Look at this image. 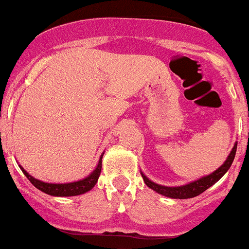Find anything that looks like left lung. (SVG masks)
I'll return each instance as SVG.
<instances>
[{
    "instance_id": "left-lung-1",
    "label": "left lung",
    "mask_w": 249,
    "mask_h": 249,
    "mask_svg": "<svg viewBox=\"0 0 249 249\" xmlns=\"http://www.w3.org/2000/svg\"><path fill=\"white\" fill-rule=\"evenodd\" d=\"M236 149H237V142H235L233 144L231 152L228 155L227 160L223 162V165L220 167H218L215 171L207 176H203L201 178H197L196 180H193V182L187 183L184 185H178V187H167V185H161L154 183L153 180H150L147 176L141 171L143 180L147 184V187H149L150 189H153L154 192H157L158 194H161L164 196L170 197V199H190V197H195L197 195H200L201 193L207 190L208 188L212 187L213 184L218 182L225 173L228 172V170L231 166L233 159H235Z\"/></svg>"
}]
</instances>
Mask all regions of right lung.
<instances>
[{
	"label": "right lung",
	"mask_w": 249,
	"mask_h": 249,
	"mask_svg": "<svg viewBox=\"0 0 249 249\" xmlns=\"http://www.w3.org/2000/svg\"><path fill=\"white\" fill-rule=\"evenodd\" d=\"M102 157H104V153L100 157L99 162H97L96 167L91 173H89V176H87L83 179L76 180V182H70V183H47L43 180H39L37 178L32 177L27 171H25L21 166L19 165L20 170L24 172V175L26 176L27 179L37 188L41 192L46 193L48 195H52V196H77V195L85 194V193L90 192L92 188L95 187V184L97 183V179L100 177V173H101V167H102Z\"/></svg>",
	"instance_id": "obj_1"
}]
</instances>
